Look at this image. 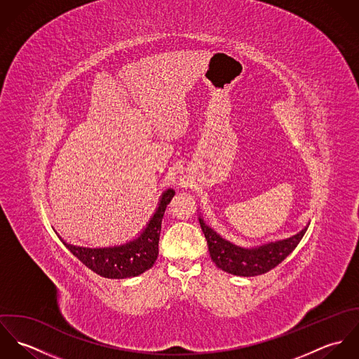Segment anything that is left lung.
<instances>
[{
  "label": "left lung",
  "mask_w": 359,
  "mask_h": 359,
  "mask_svg": "<svg viewBox=\"0 0 359 359\" xmlns=\"http://www.w3.org/2000/svg\"><path fill=\"white\" fill-rule=\"evenodd\" d=\"M199 222L205 233L210 257L212 262L222 271L236 276H257L262 275L289 256L303 239L308 224L290 238L266 242L258 246L243 248L238 246L219 233H217L210 225L205 224L203 217L199 214Z\"/></svg>",
  "instance_id": "left-lung-1"
}]
</instances>
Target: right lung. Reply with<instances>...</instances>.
Returning <instances> with one entry per match:
<instances>
[{"label": "right lung", "instance_id": "1", "mask_svg": "<svg viewBox=\"0 0 359 359\" xmlns=\"http://www.w3.org/2000/svg\"><path fill=\"white\" fill-rule=\"evenodd\" d=\"M174 195V189H165L145 228L138 236L126 243L109 248H84L67 243L59 235L57 238L73 256L77 257L86 266L103 278L127 279L138 276L152 268L156 262L161 219Z\"/></svg>", "mask_w": 359, "mask_h": 359}]
</instances>
